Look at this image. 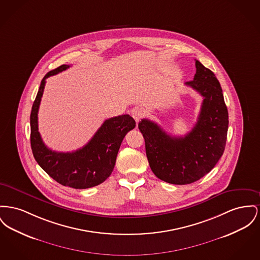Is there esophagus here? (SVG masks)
<instances>
[{"mask_svg": "<svg viewBox=\"0 0 260 260\" xmlns=\"http://www.w3.org/2000/svg\"><path fill=\"white\" fill-rule=\"evenodd\" d=\"M131 115H132V117L135 119V121L138 122H139V120L143 117V115H144V111H143L141 108H133V109H132V111H131Z\"/></svg>", "mask_w": 260, "mask_h": 260, "instance_id": "obj_1", "label": "esophagus"}]
</instances>
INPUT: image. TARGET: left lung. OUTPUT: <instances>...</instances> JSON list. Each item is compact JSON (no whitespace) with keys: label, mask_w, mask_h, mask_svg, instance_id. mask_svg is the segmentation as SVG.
Wrapping results in <instances>:
<instances>
[{"label":"left lung","mask_w":260,"mask_h":260,"mask_svg":"<svg viewBox=\"0 0 260 260\" xmlns=\"http://www.w3.org/2000/svg\"><path fill=\"white\" fill-rule=\"evenodd\" d=\"M193 80L185 85L203 97L199 119L184 137H171L156 122L141 120L138 128L154 175L173 184L194 183L208 174L223 155L229 116L221 85L213 73L196 60Z\"/></svg>","instance_id":"left-lung-1"}]
</instances>
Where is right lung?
Wrapping results in <instances>:
<instances>
[{"label":"right lung","instance_id":"add662e5","mask_svg":"<svg viewBox=\"0 0 260 260\" xmlns=\"http://www.w3.org/2000/svg\"><path fill=\"white\" fill-rule=\"evenodd\" d=\"M61 64L43 77L30 114V143L38 165L56 182L77 189L89 188L103 183L112 174L124 136L136 127L129 115L108 119L89 142L74 152H57L48 148L38 132V110L46 79L69 69Z\"/></svg>","mask_w":260,"mask_h":260}]
</instances>
